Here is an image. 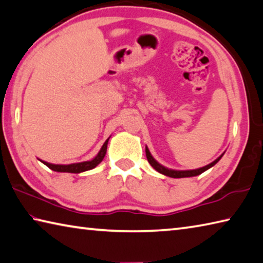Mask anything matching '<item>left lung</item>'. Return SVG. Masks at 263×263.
Listing matches in <instances>:
<instances>
[{"instance_id":"8db88e82","label":"left lung","mask_w":263,"mask_h":263,"mask_svg":"<svg viewBox=\"0 0 263 263\" xmlns=\"http://www.w3.org/2000/svg\"><path fill=\"white\" fill-rule=\"evenodd\" d=\"M145 151H146V157H147V160H148L149 164L155 169V171L159 172L160 174H163V175L169 176V177H174V179H182V177H191V176H197V175H199V174H202V173L208 171L209 168H211V167L215 166V164H216L218 161H219L222 155H224V153H225V152H224V153H222V154L220 155V157H218V158L215 160V161H212L211 163H209V164H206V166H204V167H202V168L191 169V171H175V169L167 168V167L162 166L161 163H159V162L157 161V160H155V159L152 157V154H151L149 149L147 148V146H146Z\"/></svg>"}]
</instances>
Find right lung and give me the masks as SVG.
I'll return each mask as SVG.
<instances>
[{
	"instance_id": "1",
	"label": "right lung",
	"mask_w": 263,
	"mask_h": 263,
	"mask_svg": "<svg viewBox=\"0 0 263 263\" xmlns=\"http://www.w3.org/2000/svg\"><path fill=\"white\" fill-rule=\"evenodd\" d=\"M109 139H110V137L105 140V142L101 147L100 152L97 153L96 157L92 160H89V161L70 163V164H53V163H48L46 161H43V160H41V161L45 164V166L52 169V171L58 172V173H74V174H79V173L90 171V169L95 168L97 164H100L102 162V160L104 159L105 153H106V148H108Z\"/></svg>"
}]
</instances>
